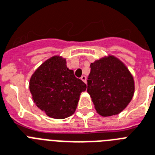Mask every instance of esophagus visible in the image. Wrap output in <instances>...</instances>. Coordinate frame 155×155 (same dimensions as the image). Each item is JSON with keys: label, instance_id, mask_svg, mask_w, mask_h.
Masks as SVG:
<instances>
[{"label": "esophagus", "instance_id": "obj_1", "mask_svg": "<svg viewBox=\"0 0 155 155\" xmlns=\"http://www.w3.org/2000/svg\"><path fill=\"white\" fill-rule=\"evenodd\" d=\"M80 79H81V80H82L83 81H84V82L85 83V84H87V77H86L85 75H82Z\"/></svg>", "mask_w": 155, "mask_h": 155}]
</instances>
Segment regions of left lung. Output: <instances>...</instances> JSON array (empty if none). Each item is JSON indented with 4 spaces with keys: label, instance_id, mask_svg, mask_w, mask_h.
Segmentation results:
<instances>
[{
    "label": "left lung",
    "instance_id": "1",
    "mask_svg": "<svg viewBox=\"0 0 155 155\" xmlns=\"http://www.w3.org/2000/svg\"><path fill=\"white\" fill-rule=\"evenodd\" d=\"M90 67L87 92L97 113L110 117L121 113L134 94V80L130 70L113 54L95 60Z\"/></svg>",
    "mask_w": 155,
    "mask_h": 155
}]
</instances>
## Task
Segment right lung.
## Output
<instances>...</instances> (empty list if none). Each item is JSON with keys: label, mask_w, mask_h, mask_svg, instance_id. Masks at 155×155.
I'll list each match as a JSON object with an SVG mask.
<instances>
[{"label": "right lung", "mask_w": 155, "mask_h": 155, "mask_svg": "<svg viewBox=\"0 0 155 155\" xmlns=\"http://www.w3.org/2000/svg\"><path fill=\"white\" fill-rule=\"evenodd\" d=\"M29 87L38 108L50 117L64 119L75 113L87 86L67 67L65 58L54 55L33 73Z\"/></svg>", "instance_id": "add662e5"}]
</instances>
